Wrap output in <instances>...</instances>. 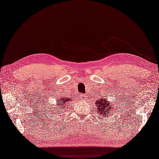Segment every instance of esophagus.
<instances>
[{
  "instance_id": "1",
  "label": "esophagus",
  "mask_w": 159,
  "mask_h": 159,
  "mask_svg": "<svg viewBox=\"0 0 159 159\" xmlns=\"http://www.w3.org/2000/svg\"><path fill=\"white\" fill-rule=\"evenodd\" d=\"M80 99H82V100L86 99V97H85V95H81L80 97Z\"/></svg>"
}]
</instances>
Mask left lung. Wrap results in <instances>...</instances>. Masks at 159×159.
I'll list each match as a JSON object with an SVG mask.
<instances>
[{
	"instance_id": "8db88e82",
	"label": "left lung",
	"mask_w": 159,
	"mask_h": 159,
	"mask_svg": "<svg viewBox=\"0 0 159 159\" xmlns=\"http://www.w3.org/2000/svg\"><path fill=\"white\" fill-rule=\"evenodd\" d=\"M96 107L98 109V112L99 113L101 116L103 114V117H107V113H111V109H112V103L109 102L107 101V98H103V97H101V99H97V101H95ZM111 115H113V113H111Z\"/></svg>"
}]
</instances>
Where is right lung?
Returning a JSON list of instances; mask_svg holds the SVG:
<instances>
[{
	"mask_svg": "<svg viewBox=\"0 0 159 159\" xmlns=\"http://www.w3.org/2000/svg\"><path fill=\"white\" fill-rule=\"evenodd\" d=\"M65 95H66V94H65ZM70 101H72L71 99H69V98H67L66 97H64V95H60L59 96V99H57V101H56V103H58L56 105V106H58V107L59 109L60 108H62V109H61V111H62V109H64V108H66V107H68V104L69 102H70ZM55 109V108L54 109Z\"/></svg>",
	"mask_w": 159,
	"mask_h": 159,
	"instance_id": "1",
	"label": "right lung"
}]
</instances>
